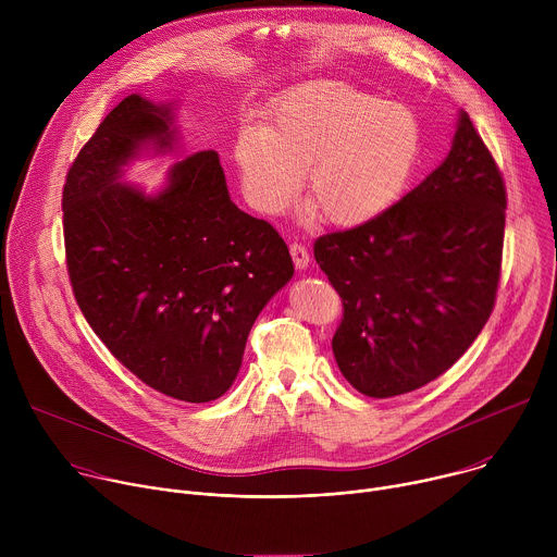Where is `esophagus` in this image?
<instances>
[{"label":"esophagus","mask_w":557,"mask_h":557,"mask_svg":"<svg viewBox=\"0 0 557 557\" xmlns=\"http://www.w3.org/2000/svg\"><path fill=\"white\" fill-rule=\"evenodd\" d=\"M290 256H293V262H295L297 269H306V267L310 264V253H308V249H306L304 245H299V243H293V245H290Z\"/></svg>","instance_id":"34e87169"}]
</instances>
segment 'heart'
<instances>
[{"label": "heart", "mask_w": 557, "mask_h": 557, "mask_svg": "<svg viewBox=\"0 0 557 557\" xmlns=\"http://www.w3.org/2000/svg\"><path fill=\"white\" fill-rule=\"evenodd\" d=\"M423 129L401 103L342 82L284 95L264 125H245L233 161L251 205L284 211L299 191L337 226H361L401 200L419 168Z\"/></svg>", "instance_id": "1"}]
</instances>
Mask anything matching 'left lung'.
<instances>
[{
  "mask_svg": "<svg viewBox=\"0 0 557 557\" xmlns=\"http://www.w3.org/2000/svg\"><path fill=\"white\" fill-rule=\"evenodd\" d=\"M507 191L465 112L445 161L381 218L317 237L342 297L333 352L372 399L412 392L481 335L496 304Z\"/></svg>",
  "mask_w": 557,
  "mask_h": 557,
  "instance_id": "obj_1",
  "label": "left lung"
}]
</instances>
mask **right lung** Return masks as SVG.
Wrapping results in <instances>:
<instances>
[{
  "mask_svg": "<svg viewBox=\"0 0 557 557\" xmlns=\"http://www.w3.org/2000/svg\"><path fill=\"white\" fill-rule=\"evenodd\" d=\"M174 140V106L140 95L103 119L65 176V262L108 350L145 385L207 404L233 385L251 326L295 269L280 233L231 202L211 149L176 163L156 196L119 183L143 145Z\"/></svg>",
  "mask_w": 557,
  "mask_h": 557,
  "instance_id": "right-lung-1",
  "label": "right lung"
}]
</instances>
